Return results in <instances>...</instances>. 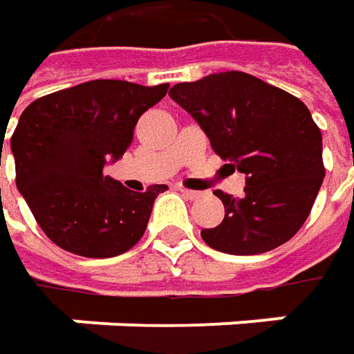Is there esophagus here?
<instances>
[{
  "instance_id": "34e87169",
  "label": "esophagus",
  "mask_w": 354,
  "mask_h": 354,
  "mask_svg": "<svg viewBox=\"0 0 354 354\" xmlns=\"http://www.w3.org/2000/svg\"><path fill=\"white\" fill-rule=\"evenodd\" d=\"M178 190H180V194H182L184 198H188V200H198V198L202 196V194H200V192H194V190H188V188H182V186H180Z\"/></svg>"
}]
</instances>
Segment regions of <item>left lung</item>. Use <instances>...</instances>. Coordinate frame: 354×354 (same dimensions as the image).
Masks as SVG:
<instances>
[{
	"label": "left lung",
	"mask_w": 354,
	"mask_h": 354,
	"mask_svg": "<svg viewBox=\"0 0 354 354\" xmlns=\"http://www.w3.org/2000/svg\"><path fill=\"white\" fill-rule=\"evenodd\" d=\"M170 99L192 115L214 152L245 174L243 198L216 194L225 216L202 230V239L223 254L255 255L293 238L325 178L323 136L309 109L241 71L178 83Z\"/></svg>",
	"instance_id": "left-lung-1"
}]
</instances>
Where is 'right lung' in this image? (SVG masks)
<instances>
[{
    "mask_svg": "<svg viewBox=\"0 0 354 354\" xmlns=\"http://www.w3.org/2000/svg\"><path fill=\"white\" fill-rule=\"evenodd\" d=\"M168 86L99 79L33 100L19 116L11 136L17 190L55 245L115 257L145 236L154 200L168 186L132 192L102 168L127 152L140 115Z\"/></svg>",
    "mask_w": 354,
    "mask_h": 354,
    "instance_id": "obj_1",
    "label": "right lung"
}]
</instances>
